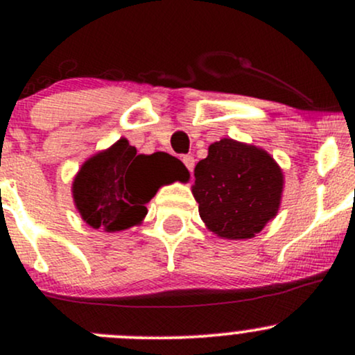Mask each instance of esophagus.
Wrapping results in <instances>:
<instances>
[{"mask_svg":"<svg viewBox=\"0 0 355 355\" xmlns=\"http://www.w3.org/2000/svg\"><path fill=\"white\" fill-rule=\"evenodd\" d=\"M182 162H183V164H185L187 168L190 170V173L193 172V166H195V158L191 157V155H183V157H182Z\"/></svg>","mask_w":355,"mask_h":355,"instance_id":"1","label":"esophagus"}]
</instances>
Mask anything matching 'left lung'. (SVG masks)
<instances>
[{
  "label": "left lung",
  "instance_id": "1",
  "mask_svg": "<svg viewBox=\"0 0 355 355\" xmlns=\"http://www.w3.org/2000/svg\"><path fill=\"white\" fill-rule=\"evenodd\" d=\"M284 173L266 150L222 138L195 166L191 187L198 214L218 237H255L277 215Z\"/></svg>",
  "mask_w": 355,
  "mask_h": 355
}]
</instances>
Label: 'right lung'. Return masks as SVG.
<instances>
[{"label":"right lung","mask_w":355,"mask_h":355,"mask_svg":"<svg viewBox=\"0 0 355 355\" xmlns=\"http://www.w3.org/2000/svg\"><path fill=\"white\" fill-rule=\"evenodd\" d=\"M189 178V170L178 158L165 152L138 155L135 146L120 138L81 165L71 191L89 227L120 232L141 223L145 205L162 185Z\"/></svg>","instance_id":"obj_1"}]
</instances>
